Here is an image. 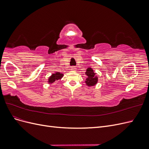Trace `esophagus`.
Returning <instances> with one entry per match:
<instances>
[{"mask_svg": "<svg viewBox=\"0 0 149 149\" xmlns=\"http://www.w3.org/2000/svg\"><path fill=\"white\" fill-rule=\"evenodd\" d=\"M71 70L73 71H76V68H75V66H73L71 68Z\"/></svg>", "mask_w": 149, "mask_h": 149, "instance_id": "esophagus-1", "label": "esophagus"}]
</instances>
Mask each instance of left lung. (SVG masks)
<instances>
[{
	"label": "left lung",
	"instance_id": "8db88e82",
	"mask_svg": "<svg viewBox=\"0 0 149 149\" xmlns=\"http://www.w3.org/2000/svg\"><path fill=\"white\" fill-rule=\"evenodd\" d=\"M85 83L87 86L92 87L97 84L98 82V76L92 68H88L86 71L85 72Z\"/></svg>",
	"mask_w": 149,
	"mask_h": 149
}]
</instances>
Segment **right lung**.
<instances>
[{
  "label": "right lung",
  "mask_w": 149,
  "mask_h": 149,
  "mask_svg": "<svg viewBox=\"0 0 149 149\" xmlns=\"http://www.w3.org/2000/svg\"><path fill=\"white\" fill-rule=\"evenodd\" d=\"M63 76L64 74L60 73V72H55L54 73L52 74V75L49 76V77H48L47 83L49 84H53L54 82H55L56 81H60L61 78L63 77Z\"/></svg>",
  "instance_id": "1"
}]
</instances>
